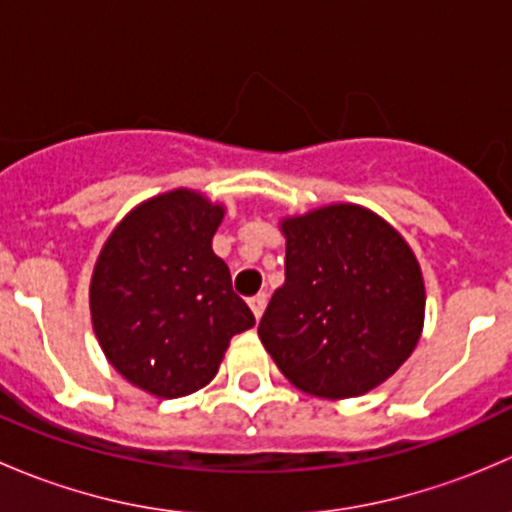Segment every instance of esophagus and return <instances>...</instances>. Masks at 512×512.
<instances>
[{
    "label": "esophagus",
    "mask_w": 512,
    "mask_h": 512,
    "mask_svg": "<svg viewBox=\"0 0 512 512\" xmlns=\"http://www.w3.org/2000/svg\"><path fill=\"white\" fill-rule=\"evenodd\" d=\"M247 302H250L252 314H255V317L260 319L262 312H265V307H267V294L265 292H257L255 297H250V299H247Z\"/></svg>",
    "instance_id": "34e87169"
}]
</instances>
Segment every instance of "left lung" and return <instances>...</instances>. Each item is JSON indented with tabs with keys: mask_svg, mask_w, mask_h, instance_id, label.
<instances>
[{
	"mask_svg": "<svg viewBox=\"0 0 512 512\" xmlns=\"http://www.w3.org/2000/svg\"><path fill=\"white\" fill-rule=\"evenodd\" d=\"M285 285L260 319L262 344L304 394L352 399L389 379L423 327V277L404 237L359 205L282 223Z\"/></svg>",
	"mask_w": 512,
	"mask_h": 512,
	"instance_id": "left-lung-1",
	"label": "left lung"
}]
</instances>
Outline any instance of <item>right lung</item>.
<instances>
[{
    "instance_id": "add662e5",
    "label": "right lung",
    "mask_w": 512,
    "mask_h": 512,
    "mask_svg": "<svg viewBox=\"0 0 512 512\" xmlns=\"http://www.w3.org/2000/svg\"><path fill=\"white\" fill-rule=\"evenodd\" d=\"M223 213L193 190L158 195L131 210L98 255L91 319L103 354L160 399L203 389L230 339L255 324L213 252Z\"/></svg>"
}]
</instances>
